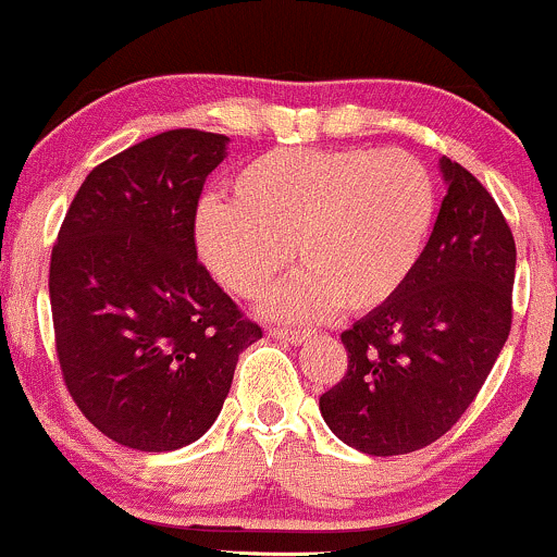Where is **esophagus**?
I'll return each instance as SVG.
<instances>
[{
  "mask_svg": "<svg viewBox=\"0 0 557 557\" xmlns=\"http://www.w3.org/2000/svg\"><path fill=\"white\" fill-rule=\"evenodd\" d=\"M268 334L276 339H286V343L292 345H302L305 339L310 337V332H305V329H289V326H268Z\"/></svg>",
  "mask_w": 557,
  "mask_h": 557,
  "instance_id": "1",
  "label": "esophagus"
}]
</instances>
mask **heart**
<instances>
[{
  "label": "heart",
  "instance_id": "obj_1",
  "mask_svg": "<svg viewBox=\"0 0 557 557\" xmlns=\"http://www.w3.org/2000/svg\"><path fill=\"white\" fill-rule=\"evenodd\" d=\"M438 212L420 159L376 148H278L242 166L231 201H205L196 252L244 300L302 271L271 297V313L313 321L334 305L369 313L404 289ZM293 247L289 248L288 244Z\"/></svg>",
  "mask_w": 557,
  "mask_h": 557
}]
</instances>
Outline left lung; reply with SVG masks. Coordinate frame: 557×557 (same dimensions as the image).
<instances>
[{"label":"left lung","instance_id":"1","mask_svg":"<svg viewBox=\"0 0 557 557\" xmlns=\"http://www.w3.org/2000/svg\"><path fill=\"white\" fill-rule=\"evenodd\" d=\"M448 190L404 289L345 329L348 372L319 398L334 435L372 457L430 446L457 424L512 324L516 238L472 172L441 159Z\"/></svg>","mask_w":557,"mask_h":557}]
</instances>
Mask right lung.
<instances>
[{"label":"right lung","instance_id":"add662e5","mask_svg":"<svg viewBox=\"0 0 557 557\" xmlns=\"http://www.w3.org/2000/svg\"><path fill=\"white\" fill-rule=\"evenodd\" d=\"M228 137L170 129L95 166L50 260L55 350L103 435L175 451L218 420L238 352L262 329L196 257V209Z\"/></svg>","mask_w":557,"mask_h":557}]
</instances>
